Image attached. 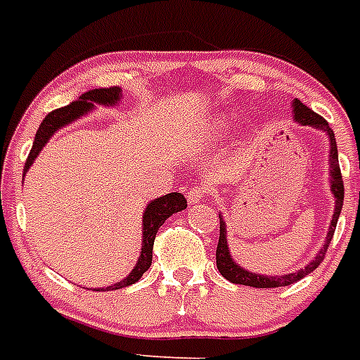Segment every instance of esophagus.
<instances>
[{"label":"esophagus","mask_w":360,"mask_h":360,"mask_svg":"<svg viewBox=\"0 0 360 360\" xmlns=\"http://www.w3.org/2000/svg\"><path fill=\"white\" fill-rule=\"evenodd\" d=\"M203 198H205V190L200 188V186H192V188H188V192H186V200H188L190 205L200 203Z\"/></svg>","instance_id":"obj_1"}]
</instances>
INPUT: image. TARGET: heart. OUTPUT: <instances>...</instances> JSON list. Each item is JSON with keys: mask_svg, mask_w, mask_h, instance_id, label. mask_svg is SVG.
Segmentation results:
<instances>
[{"mask_svg": "<svg viewBox=\"0 0 360 360\" xmlns=\"http://www.w3.org/2000/svg\"><path fill=\"white\" fill-rule=\"evenodd\" d=\"M226 127H227V118H226V116H218V118H214V122L210 124L209 136H210V134L221 133V131L226 129Z\"/></svg>", "mask_w": 360, "mask_h": 360, "instance_id": "b5f03b06", "label": "heart"}]
</instances>
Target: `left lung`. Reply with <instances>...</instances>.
Here are the masks:
<instances>
[{"instance_id": "obj_1", "label": "left lung", "mask_w": 360, "mask_h": 360, "mask_svg": "<svg viewBox=\"0 0 360 360\" xmlns=\"http://www.w3.org/2000/svg\"><path fill=\"white\" fill-rule=\"evenodd\" d=\"M292 116H294V122H297V124L309 125V127H314V129L326 133L327 140H329V185H331V192L335 195V212H333L331 224H329L326 242H323L322 250L316 253V257L309 264L303 266L302 270H296L294 274H285V276H261V274H255V271L242 268L233 259L229 251V244H227V226L220 212V238H218V248H216V266H218L221 276L226 277L227 281L235 283V285L255 286V288H277V286H286L300 281V279L309 276L311 271H314L320 266V262L326 257L327 248H329V242L333 238V233L337 229L338 216H340L342 203H344V183H342L340 166H338V150L335 133H333L329 124H327L320 114L309 109L300 99L292 101Z\"/></svg>"}]
</instances>
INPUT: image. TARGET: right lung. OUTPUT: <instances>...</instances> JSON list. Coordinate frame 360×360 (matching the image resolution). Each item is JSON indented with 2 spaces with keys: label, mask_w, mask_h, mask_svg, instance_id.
I'll return each instance as SVG.
<instances>
[{
  "label": "right lung",
  "mask_w": 360,
  "mask_h": 360,
  "mask_svg": "<svg viewBox=\"0 0 360 360\" xmlns=\"http://www.w3.org/2000/svg\"><path fill=\"white\" fill-rule=\"evenodd\" d=\"M122 99V89L120 86H112V89H94L84 92L83 96H79V99L72 101L70 105L57 109L53 112H49L44 122L38 127L37 134H34L33 148L29 151L27 162H25V170H23V177L29 172L31 165L38 157V153L44 150V146L48 144V140L57 133L60 127L72 124L75 120L83 118L84 114H89L90 110L96 109V105H103V107H114L120 103ZM186 209V200L185 195L179 192H170V194L160 195L157 200L150 201L146 207L144 214H142V250H140V257L136 264H134L133 271H129V276L124 277L122 281L116 285L103 286L98 290H118L124 286L134 285L139 281L140 277L144 276V271L151 266V259H153V242L157 236L159 227L165 224L172 214L181 212Z\"/></svg>",
  "instance_id": "obj_1"
}]
</instances>
